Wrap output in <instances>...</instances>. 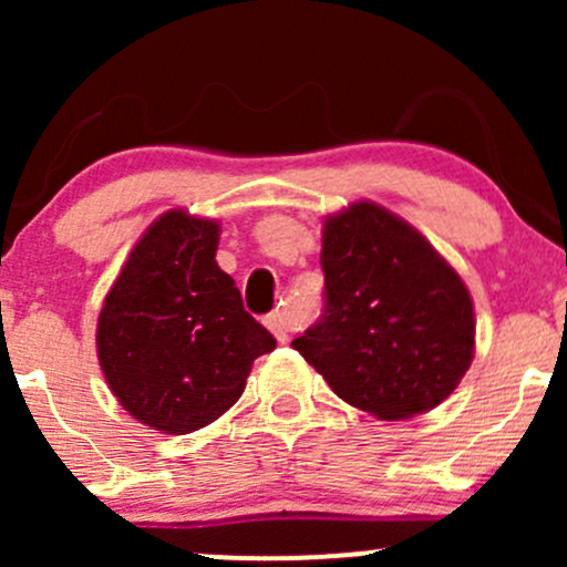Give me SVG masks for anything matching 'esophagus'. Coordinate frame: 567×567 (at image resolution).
<instances>
[{"label":"esophagus","instance_id":"34e87169","mask_svg":"<svg viewBox=\"0 0 567 567\" xmlns=\"http://www.w3.org/2000/svg\"><path fill=\"white\" fill-rule=\"evenodd\" d=\"M266 328L271 330V333H275V338L279 343H288V322H285V317H282V311H275V315H269L266 317Z\"/></svg>","mask_w":567,"mask_h":567}]
</instances>
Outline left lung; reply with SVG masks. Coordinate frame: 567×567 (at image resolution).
<instances>
[{
	"label": "left lung",
	"mask_w": 567,
	"mask_h": 567,
	"mask_svg": "<svg viewBox=\"0 0 567 567\" xmlns=\"http://www.w3.org/2000/svg\"><path fill=\"white\" fill-rule=\"evenodd\" d=\"M324 311L292 349L349 405L402 421L453 394L474 357L464 279L386 207L354 202L324 218Z\"/></svg>",
	"instance_id": "1"
}]
</instances>
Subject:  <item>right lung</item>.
<instances>
[{"mask_svg": "<svg viewBox=\"0 0 567 567\" xmlns=\"http://www.w3.org/2000/svg\"><path fill=\"white\" fill-rule=\"evenodd\" d=\"M218 220L167 210L130 250L97 317V362L141 424L188 434L245 392L252 362L277 347L216 264Z\"/></svg>", "mask_w": 567, "mask_h": 567, "instance_id": "1", "label": "right lung"}]
</instances>
